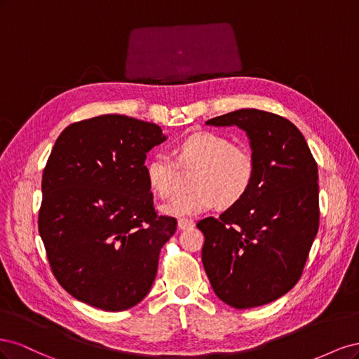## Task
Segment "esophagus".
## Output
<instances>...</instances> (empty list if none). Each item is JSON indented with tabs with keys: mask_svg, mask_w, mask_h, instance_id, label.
<instances>
[{
	"mask_svg": "<svg viewBox=\"0 0 359 359\" xmlns=\"http://www.w3.org/2000/svg\"><path fill=\"white\" fill-rule=\"evenodd\" d=\"M193 220H190V219H180L178 220V227L181 231H184V229H190V227H193Z\"/></svg>",
	"mask_w": 359,
	"mask_h": 359,
	"instance_id": "esophagus-1",
	"label": "esophagus"
}]
</instances>
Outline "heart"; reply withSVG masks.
Returning a JSON list of instances; mask_svg holds the SVG:
<instances>
[{"mask_svg": "<svg viewBox=\"0 0 359 359\" xmlns=\"http://www.w3.org/2000/svg\"><path fill=\"white\" fill-rule=\"evenodd\" d=\"M177 161L166 153H156L147 163V180L158 198H168L175 186L178 166L196 169L191 191L173 196L161 211L175 217L199 215L217 203L224 208L241 202L252 189L257 160L253 149L233 144L231 137L214 132H199L177 147Z\"/></svg>", "mask_w": 359, "mask_h": 359, "instance_id": "obj_1", "label": "heart"}]
</instances>
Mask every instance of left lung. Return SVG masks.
<instances>
[{"instance_id": "1", "label": "left lung", "mask_w": 359, "mask_h": 359, "mask_svg": "<svg viewBox=\"0 0 359 359\" xmlns=\"http://www.w3.org/2000/svg\"><path fill=\"white\" fill-rule=\"evenodd\" d=\"M206 124L243 128L257 173L241 202L198 222L203 268L231 307L264 306L295 286L306 266L319 229L318 163L299 130L280 115L240 109Z\"/></svg>"}]
</instances>
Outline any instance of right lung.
<instances>
[{"instance_id":"obj_1","label":"right lung","mask_w":359,"mask_h":359,"mask_svg":"<svg viewBox=\"0 0 359 359\" xmlns=\"http://www.w3.org/2000/svg\"><path fill=\"white\" fill-rule=\"evenodd\" d=\"M157 124L100 115L62 130L41 178L39 232L53 276L72 297L106 311L136 306L157 274L177 219L158 215L147 153Z\"/></svg>"}]
</instances>
